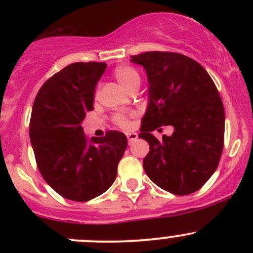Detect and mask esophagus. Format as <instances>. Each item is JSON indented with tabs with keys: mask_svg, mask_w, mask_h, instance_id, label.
<instances>
[{
	"mask_svg": "<svg viewBox=\"0 0 253 253\" xmlns=\"http://www.w3.org/2000/svg\"><path fill=\"white\" fill-rule=\"evenodd\" d=\"M126 136H127V139H128V143H131V142L136 141L137 137H138V134H137L136 132H129V133H127Z\"/></svg>",
	"mask_w": 253,
	"mask_h": 253,
	"instance_id": "obj_1",
	"label": "esophagus"
}]
</instances>
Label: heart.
<instances>
[{
	"instance_id": "obj_1",
	"label": "heart",
	"mask_w": 253,
	"mask_h": 253,
	"mask_svg": "<svg viewBox=\"0 0 253 253\" xmlns=\"http://www.w3.org/2000/svg\"><path fill=\"white\" fill-rule=\"evenodd\" d=\"M114 77L128 93L134 90V89L138 90L139 85H141V76L131 66H117L114 71ZM112 121L120 128L126 129L131 127V119H129L128 115L124 114V112H117V114H115L112 116Z\"/></svg>"
}]
</instances>
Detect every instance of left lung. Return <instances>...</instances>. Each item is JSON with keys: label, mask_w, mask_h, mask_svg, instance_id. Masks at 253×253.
I'll return each instance as SVG.
<instances>
[{"label": "left lung", "mask_w": 253, "mask_h": 253, "mask_svg": "<svg viewBox=\"0 0 253 253\" xmlns=\"http://www.w3.org/2000/svg\"><path fill=\"white\" fill-rule=\"evenodd\" d=\"M144 67L149 105L139 138L149 144L143 168L163 190L178 196L200 190L216 170L224 147L225 112L213 79L192 58L169 51L131 56ZM172 126L160 141L151 131Z\"/></svg>", "instance_id": "obj_1"}]
</instances>
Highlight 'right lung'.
Wrapping results in <instances>:
<instances>
[{"label": "right lung", "mask_w": 253, "mask_h": 253, "mask_svg": "<svg viewBox=\"0 0 253 253\" xmlns=\"http://www.w3.org/2000/svg\"><path fill=\"white\" fill-rule=\"evenodd\" d=\"M105 62H76L42 84L33 105L29 136L38 169L62 197L95 198L114 183L127 147L122 132L86 141L82 121L93 110L94 90Z\"/></svg>", "instance_id": "add662e5"}]
</instances>
